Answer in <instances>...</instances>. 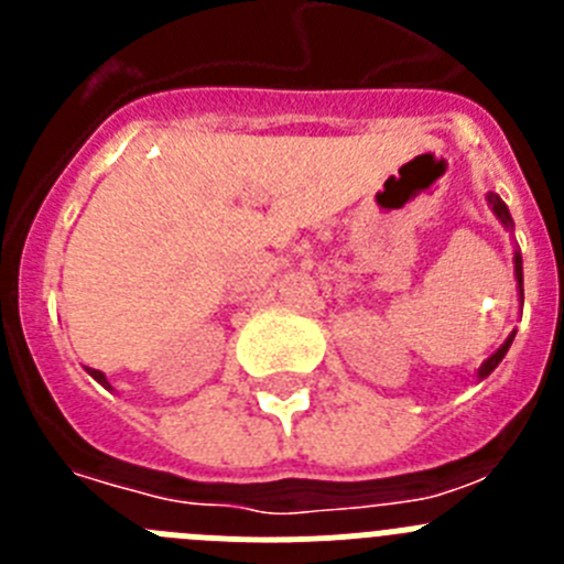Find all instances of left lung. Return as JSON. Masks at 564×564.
Returning <instances> with one entry per match:
<instances>
[{"instance_id": "left-lung-1", "label": "left lung", "mask_w": 564, "mask_h": 564, "mask_svg": "<svg viewBox=\"0 0 564 564\" xmlns=\"http://www.w3.org/2000/svg\"><path fill=\"white\" fill-rule=\"evenodd\" d=\"M486 200H488V206H491V212H495L497 220H500L502 226H506V231H514V220H511V214H508L506 203H502L500 197H497V194H491V192L486 194ZM514 276H517V291H520V302H522V257H520V251H514ZM511 341H514V333H511V336H508L506 341L500 344V350L491 352V356H488L486 361L480 364V370H477V378H480V381L497 370V364H500L502 358H506V352H508V347H511Z\"/></svg>"}]
</instances>
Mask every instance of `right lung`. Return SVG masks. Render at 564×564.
Returning <instances> with one entry per match:
<instances>
[{"mask_svg":"<svg viewBox=\"0 0 564 564\" xmlns=\"http://www.w3.org/2000/svg\"><path fill=\"white\" fill-rule=\"evenodd\" d=\"M87 372H89V376H93V378H96L98 383H101L104 390H112V387H109V381H107V376H104L101 370H89V367H87Z\"/></svg>","mask_w":564,"mask_h":564,"instance_id":"1","label":"right lung"}]
</instances>
